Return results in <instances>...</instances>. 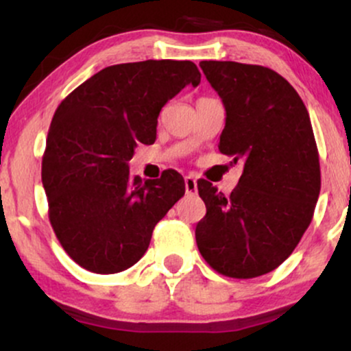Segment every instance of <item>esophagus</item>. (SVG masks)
Instances as JSON below:
<instances>
[{
  "mask_svg": "<svg viewBox=\"0 0 351 351\" xmlns=\"http://www.w3.org/2000/svg\"><path fill=\"white\" fill-rule=\"evenodd\" d=\"M184 189H186V195H195L196 189H198V183H196L195 176H184Z\"/></svg>",
  "mask_w": 351,
  "mask_h": 351,
  "instance_id": "34e87169",
  "label": "esophagus"
}]
</instances>
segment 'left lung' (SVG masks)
<instances>
[{
    "label": "left lung",
    "mask_w": 351,
    "mask_h": 351,
    "mask_svg": "<svg viewBox=\"0 0 351 351\" xmlns=\"http://www.w3.org/2000/svg\"><path fill=\"white\" fill-rule=\"evenodd\" d=\"M199 67L226 108L219 152L244 170L229 196L198 181L206 216L196 244L215 271L252 279L279 267L312 221L320 193L315 136L299 94L276 71L232 60Z\"/></svg>",
    "instance_id": "obj_1"
}]
</instances>
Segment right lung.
Returning a JSON list of instances; mask_svg holds the SVG:
<instances>
[{
	"mask_svg": "<svg viewBox=\"0 0 351 351\" xmlns=\"http://www.w3.org/2000/svg\"><path fill=\"white\" fill-rule=\"evenodd\" d=\"M201 74L191 60L108 66L72 90L56 110L43 156L51 226L72 261L115 274L142 259L153 228L184 195V180L132 178L138 143L156 138L160 110Z\"/></svg>",
	"mask_w": 351,
	"mask_h": 351,
	"instance_id": "obj_1",
	"label": "right lung"
}]
</instances>
